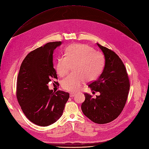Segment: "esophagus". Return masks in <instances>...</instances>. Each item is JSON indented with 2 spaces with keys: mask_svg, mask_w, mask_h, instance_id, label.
<instances>
[{
  "mask_svg": "<svg viewBox=\"0 0 149 149\" xmlns=\"http://www.w3.org/2000/svg\"><path fill=\"white\" fill-rule=\"evenodd\" d=\"M75 93H72V92H70V96L71 97H74V96H75Z\"/></svg>",
  "mask_w": 149,
  "mask_h": 149,
  "instance_id": "esophagus-1",
  "label": "esophagus"
}]
</instances>
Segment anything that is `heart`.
I'll use <instances>...</instances> for the list:
<instances>
[{
	"instance_id": "heart-1",
	"label": "heart",
	"mask_w": 149,
	"mask_h": 149,
	"mask_svg": "<svg viewBox=\"0 0 149 149\" xmlns=\"http://www.w3.org/2000/svg\"><path fill=\"white\" fill-rule=\"evenodd\" d=\"M65 56L57 58L56 69L60 76H64L73 65V74L62 81L64 89L70 92L77 91L85 81L95 80L101 74L104 65L103 56L93 52L89 46L84 44H72L65 50Z\"/></svg>"
}]
</instances>
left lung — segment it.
I'll return each mask as SVG.
<instances>
[{
  "label": "left lung",
  "mask_w": 149,
  "mask_h": 149,
  "mask_svg": "<svg viewBox=\"0 0 149 149\" xmlns=\"http://www.w3.org/2000/svg\"><path fill=\"white\" fill-rule=\"evenodd\" d=\"M103 52L105 64L98 79L88 86L92 91L99 92L94 99L84 93L81 104L83 113L97 124H105L115 119L125 106L130 89V83L125 65L119 56L109 49L96 43Z\"/></svg>",
  "instance_id": "8db88e82"
}]
</instances>
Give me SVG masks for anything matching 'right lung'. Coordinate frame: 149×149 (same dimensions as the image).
<instances>
[{
    "mask_svg": "<svg viewBox=\"0 0 149 149\" xmlns=\"http://www.w3.org/2000/svg\"><path fill=\"white\" fill-rule=\"evenodd\" d=\"M62 42H49L31 52L22 63L17 79V97L27 119L46 127L61 118L69 94L49 89L52 79H57L53 65L54 50Z\"/></svg>",
    "mask_w": 149,
    "mask_h": 149,
    "instance_id": "1",
    "label": "right lung"
}]
</instances>
